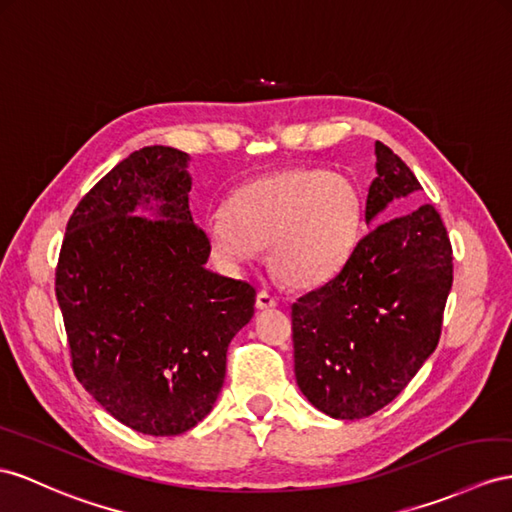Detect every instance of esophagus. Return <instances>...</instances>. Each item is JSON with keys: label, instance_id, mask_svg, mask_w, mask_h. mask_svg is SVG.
<instances>
[{"label": "esophagus", "instance_id": "obj_1", "mask_svg": "<svg viewBox=\"0 0 512 512\" xmlns=\"http://www.w3.org/2000/svg\"><path fill=\"white\" fill-rule=\"evenodd\" d=\"M274 305H277V298H274L270 292H264L261 290L255 298V307L257 309H272Z\"/></svg>", "mask_w": 512, "mask_h": 512}]
</instances>
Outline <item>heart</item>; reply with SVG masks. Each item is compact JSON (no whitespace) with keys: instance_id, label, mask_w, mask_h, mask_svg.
I'll list each match as a JSON object with an SVG mask.
<instances>
[{"instance_id":"obj_1","label":"heart","mask_w":512,"mask_h":512,"mask_svg":"<svg viewBox=\"0 0 512 512\" xmlns=\"http://www.w3.org/2000/svg\"><path fill=\"white\" fill-rule=\"evenodd\" d=\"M363 227L359 188L320 168H285L244 183L207 220L209 248L238 270L268 248L274 277L290 287L329 281L355 253Z\"/></svg>"}]
</instances>
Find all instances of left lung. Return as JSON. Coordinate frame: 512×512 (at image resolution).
<instances>
[{"label":"left lung","mask_w":512,"mask_h":512,"mask_svg":"<svg viewBox=\"0 0 512 512\" xmlns=\"http://www.w3.org/2000/svg\"><path fill=\"white\" fill-rule=\"evenodd\" d=\"M365 222L419 181L376 142ZM452 244L439 212L419 205L374 227L333 279L292 305L294 372L300 391L335 419L381 411L435 352L452 290Z\"/></svg>","instance_id":"8db88e82"}]
</instances>
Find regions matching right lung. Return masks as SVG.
<instances>
[{"instance_id": "1", "label": "right lung", "mask_w": 512, "mask_h": 512, "mask_svg": "<svg viewBox=\"0 0 512 512\" xmlns=\"http://www.w3.org/2000/svg\"><path fill=\"white\" fill-rule=\"evenodd\" d=\"M188 153L134 151L67 222L56 298L77 381L121 424L170 437L212 411L255 287L205 268Z\"/></svg>"}]
</instances>
